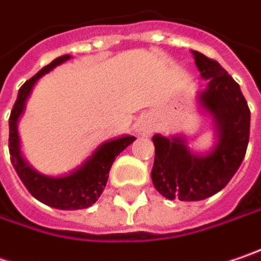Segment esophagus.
Wrapping results in <instances>:
<instances>
[{"label":"esophagus","mask_w":261,"mask_h":261,"mask_svg":"<svg viewBox=\"0 0 261 261\" xmlns=\"http://www.w3.org/2000/svg\"><path fill=\"white\" fill-rule=\"evenodd\" d=\"M143 131H146V130H143Z\"/></svg>","instance_id":"34e87169"}]
</instances>
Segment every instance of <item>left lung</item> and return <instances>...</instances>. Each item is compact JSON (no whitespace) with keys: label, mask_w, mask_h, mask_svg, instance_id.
Instances as JSON below:
<instances>
[{"label":"left lung","mask_w":261,"mask_h":261,"mask_svg":"<svg viewBox=\"0 0 261 261\" xmlns=\"http://www.w3.org/2000/svg\"><path fill=\"white\" fill-rule=\"evenodd\" d=\"M207 90L201 103L216 118L219 143L207 156L193 155L178 137H152L155 161L152 181L167 199L201 201L220 192L235 176L250 140V108L238 83L219 62L193 51Z\"/></svg>","instance_id":"8db88e82"}]
</instances>
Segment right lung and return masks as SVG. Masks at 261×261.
I'll return each mask as SVG.
<instances>
[{
  "label": "right lung",
  "instance_id": "add662e5",
  "mask_svg": "<svg viewBox=\"0 0 261 261\" xmlns=\"http://www.w3.org/2000/svg\"><path fill=\"white\" fill-rule=\"evenodd\" d=\"M69 59V54L54 59L50 65L44 66L38 73H35L31 80H28L20 87L17 99L8 119V127H10L8 150H10V160L17 176L20 177L24 188L31 192L34 198H37L45 205L59 208V210H83V208L91 207L99 199L103 189L106 188L109 170L115 161V158L127 146L136 140V137L124 136V137L103 143L78 170H75L69 176L65 177L42 176L37 171H34L23 161L20 155V149H19L17 119L23 112L24 101L28 99L34 84L44 73L50 72L57 65Z\"/></svg>",
  "mask_w": 261,
  "mask_h": 261
}]
</instances>
